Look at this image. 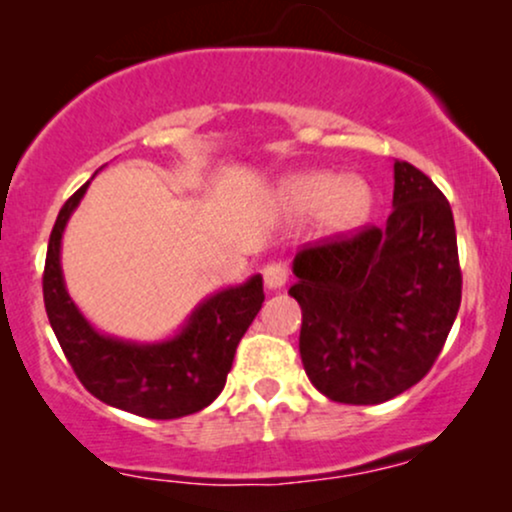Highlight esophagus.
I'll use <instances>...</instances> for the list:
<instances>
[{
	"label": "esophagus",
	"mask_w": 512,
	"mask_h": 512,
	"mask_svg": "<svg viewBox=\"0 0 512 512\" xmlns=\"http://www.w3.org/2000/svg\"><path fill=\"white\" fill-rule=\"evenodd\" d=\"M262 276H264V286L267 289H284L286 281H289V269H286V264L281 262H269L267 267L262 269Z\"/></svg>",
	"instance_id": "obj_1"
}]
</instances>
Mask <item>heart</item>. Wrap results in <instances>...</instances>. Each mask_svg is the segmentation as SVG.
<instances>
[{"label": "heart", "instance_id": "obj_1", "mask_svg": "<svg viewBox=\"0 0 512 512\" xmlns=\"http://www.w3.org/2000/svg\"><path fill=\"white\" fill-rule=\"evenodd\" d=\"M276 202L289 219L317 214L327 236H349L370 219L373 192L361 178L337 180L332 173H301L276 190Z\"/></svg>", "mask_w": 512, "mask_h": 512}]
</instances>
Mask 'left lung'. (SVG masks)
Masks as SVG:
<instances>
[{
  "instance_id": "left-lung-1",
  "label": "left lung",
  "mask_w": 512,
  "mask_h": 512,
  "mask_svg": "<svg viewBox=\"0 0 512 512\" xmlns=\"http://www.w3.org/2000/svg\"><path fill=\"white\" fill-rule=\"evenodd\" d=\"M289 293L303 310L310 383L332 402L380 404L431 370L462 301L452 209L428 175L395 161L383 228L310 245Z\"/></svg>"
}]
</instances>
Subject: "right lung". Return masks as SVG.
<instances>
[{"mask_svg":"<svg viewBox=\"0 0 512 512\" xmlns=\"http://www.w3.org/2000/svg\"><path fill=\"white\" fill-rule=\"evenodd\" d=\"M88 185L64 202L50 233L43 298L48 320L81 385L101 402L146 419H180L221 395L238 342L264 303L262 276L204 298L178 334L154 344L98 332L81 315L62 276V236Z\"/></svg>","mask_w":512,"mask_h":512,"instance_id":"right-lung-1","label":"right lung"}]
</instances>
